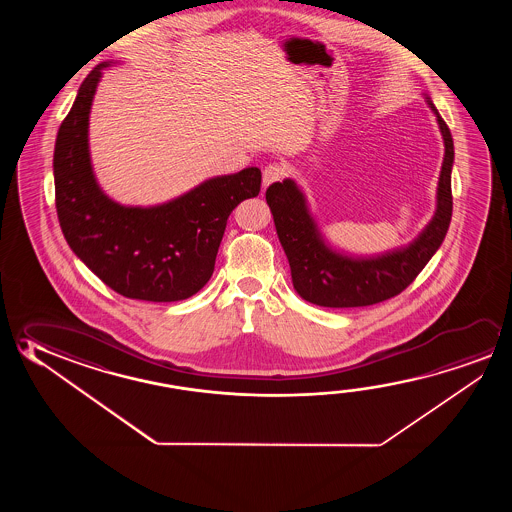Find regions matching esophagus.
Instances as JSON below:
<instances>
[{"mask_svg": "<svg viewBox=\"0 0 512 512\" xmlns=\"http://www.w3.org/2000/svg\"><path fill=\"white\" fill-rule=\"evenodd\" d=\"M285 175H287V168H285L284 164L273 162V164H268L264 171H262V184H264V187H268L273 182H280Z\"/></svg>", "mask_w": 512, "mask_h": 512, "instance_id": "34e87169", "label": "esophagus"}]
</instances>
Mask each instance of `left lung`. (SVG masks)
<instances>
[{
  "instance_id": "obj_1",
  "label": "left lung",
  "mask_w": 512,
  "mask_h": 512,
  "mask_svg": "<svg viewBox=\"0 0 512 512\" xmlns=\"http://www.w3.org/2000/svg\"><path fill=\"white\" fill-rule=\"evenodd\" d=\"M444 139V160L437 189V212L425 232L402 252L377 259L355 260L328 250L310 219L303 194L291 180L275 182L266 191L278 239L291 266L294 289L303 300L332 309L366 307L402 293L416 280L421 269L437 252L452 219L453 139L450 128L439 116Z\"/></svg>"
}]
</instances>
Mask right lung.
I'll use <instances>...</instances> for the list:
<instances>
[{"label":"right lung","mask_w":512,"mask_h":512,"mask_svg":"<svg viewBox=\"0 0 512 512\" xmlns=\"http://www.w3.org/2000/svg\"><path fill=\"white\" fill-rule=\"evenodd\" d=\"M100 64L85 78L62 121L53 153L55 207L76 257L112 291L144 302H178L209 282L232 210L260 191L259 168L218 176L175 202L132 209L94 180L87 123Z\"/></svg>","instance_id":"1"}]
</instances>
